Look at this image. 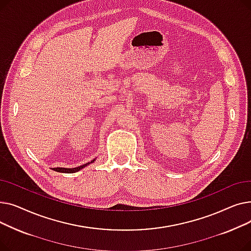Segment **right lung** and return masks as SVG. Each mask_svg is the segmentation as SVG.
<instances>
[{
    "mask_svg": "<svg viewBox=\"0 0 251 251\" xmlns=\"http://www.w3.org/2000/svg\"><path fill=\"white\" fill-rule=\"evenodd\" d=\"M94 161H95V160H94ZM94 161H91L90 163H87V164H84V165H82V166H80V167H76V168H72V169H69V168H54L52 170L57 171V172H60V173H75V172H77V171L81 170V169H83L84 167H86L87 165L91 164Z\"/></svg>",
    "mask_w": 251,
    "mask_h": 251,
    "instance_id": "add662e5",
    "label": "right lung"
}]
</instances>
